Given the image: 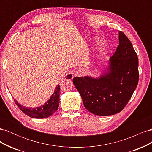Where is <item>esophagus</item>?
<instances>
[{"instance_id":"34e87169","label":"esophagus","mask_w":152,"mask_h":152,"mask_svg":"<svg viewBox=\"0 0 152 152\" xmlns=\"http://www.w3.org/2000/svg\"><path fill=\"white\" fill-rule=\"evenodd\" d=\"M84 73L85 72L83 69H80V70H78L75 72L74 77H82L84 76Z\"/></svg>"}]
</instances>
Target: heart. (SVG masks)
Returning a JSON list of instances; mask_svg holds the SVG:
<instances>
[{"instance_id":"heart-1","label":"heart","mask_w":152,"mask_h":152,"mask_svg":"<svg viewBox=\"0 0 152 152\" xmlns=\"http://www.w3.org/2000/svg\"><path fill=\"white\" fill-rule=\"evenodd\" d=\"M95 44L98 45H102V42H101V41L98 39H95Z\"/></svg>"}]
</instances>
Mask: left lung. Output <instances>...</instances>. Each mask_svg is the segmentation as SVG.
I'll return each mask as SVG.
<instances>
[{"mask_svg":"<svg viewBox=\"0 0 152 152\" xmlns=\"http://www.w3.org/2000/svg\"><path fill=\"white\" fill-rule=\"evenodd\" d=\"M118 42L98 77L73 79L85 108L96 115L110 116L122 111L138 83V58L131 41L118 31Z\"/></svg>","mask_w":152,"mask_h":152,"instance_id":"8db88e82","label":"left lung"}]
</instances>
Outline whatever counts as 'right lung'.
<instances>
[{"label":"right lung","mask_w":152,"mask_h":152,"mask_svg":"<svg viewBox=\"0 0 152 152\" xmlns=\"http://www.w3.org/2000/svg\"><path fill=\"white\" fill-rule=\"evenodd\" d=\"M72 77V74L66 75V79H70ZM59 85L58 84L55 89L53 94L50 98L44 104L35 108H28L25 106H23L18 103L16 99H14L15 103L21 111L27 115L35 118H47L56 111L59 107Z\"/></svg>","instance_id":"1"}]
</instances>
